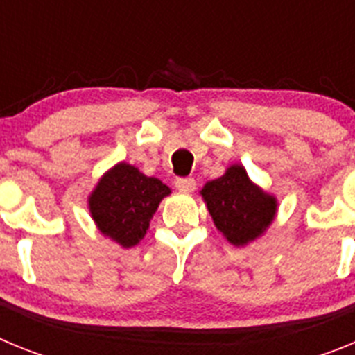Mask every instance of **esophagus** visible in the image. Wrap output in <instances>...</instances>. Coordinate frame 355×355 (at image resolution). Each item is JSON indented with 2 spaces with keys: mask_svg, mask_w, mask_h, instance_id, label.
Segmentation results:
<instances>
[{
  "mask_svg": "<svg viewBox=\"0 0 355 355\" xmlns=\"http://www.w3.org/2000/svg\"><path fill=\"white\" fill-rule=\"evenodd\" d=\"M196 180L193 178H178L175 180V188L181 192H193L196 190Z\"/></svg>",
  "mask_w": 355,
  "mask_h": 355,
  "instance_id": "obj_1",
  "label": "esophagus"
}]
</instances>
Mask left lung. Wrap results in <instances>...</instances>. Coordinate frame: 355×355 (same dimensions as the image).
Listing matches in <instances>:
<instances>
[{
  "label": "left lung",
  "instance_id": "1",
  "mask_svg": "<svg viewBox=\"0 0 355 355\" xmlns=\"http://www.w3.org/2000/svg\"><path fill=\"white\" fill-rule=\"evenodd\" d=\"M208 211L216 229L233 245L256 240L272 224L277 202L252 183L245 168L233 165L218 180L202 188Z\"/></svg>",
  "mask_w": 355,
  "mask_h": 355
}]
</instances>
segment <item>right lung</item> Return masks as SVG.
I'll list each match as a JSON object with an SVG mask.
<instances>
[{"instance_id":"add662e5","label":"right lung","mask_w":355,"mask_h":355,"mask_svg":"<svg viewBox=\"0 0 355 355\" xmlns=\"http://www.w3.org/2000/svg\"><path fill=\"white\" fill-rule=\"evenodd\" d=\"M171 188L139 168L119 163L103 175L89 200L90 213L103 234L122 247L137 245L146 236L159 200Z\"/></svg>"}]
</instances>
